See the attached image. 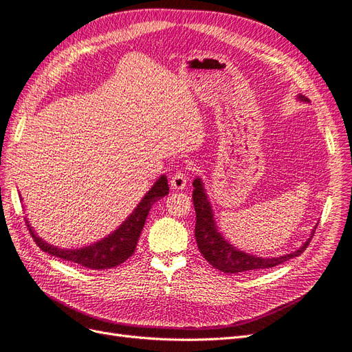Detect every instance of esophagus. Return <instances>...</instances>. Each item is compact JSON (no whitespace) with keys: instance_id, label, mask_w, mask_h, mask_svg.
I'll return each mask as SVG.
<instances>
[{"instance_id":"34e87169","label":"esophagus","mask_w":352,"mask_h":352,"mask_svg":"<svg viewBox=\"0 0 352 352\" xmlns=\"http://www.w3.org/2000/svg\"><path fill=\"white\" fill-rule=\"evenodd\" d=\"M187 181H188V178L183 171H177L171 178V187H173V190H177V191L184 190L187 186Z\"/></svg>"}]
</instances>
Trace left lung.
I'll use <instances>...</instances> for the list:
<instances>
[{
  "label": "left lung",
  "instance_id": "obj_1",
  "mask_svg": "<svg viewBox=\"0 0 352 352\" xmlns=\"http://www.w3.org/2000/svg\"><path fill=\"white\" fill-rule=\"evenodd\" d=\"M297 100L304 102V104H310V100L301 94L297 95ZM192 186H195V190H192V201H195L196 209L195 234L197 247L203 257H205L214 269L223 272V274H238V272L274 267L276 265L287 262V260L292 257L300 256L311 241L317 225H314L307 241L291 253L282 254L278 257H258L256 254L243 252L234 244H231L228 240H225V236L219 232L203 179L197 177L192 181Z\"/></svg>",
  "mask_w": 352,
  "mask_h": 352
}]
</instances>
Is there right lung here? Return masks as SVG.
<instances>
[{"instance_id":"1","label":"right lung","mask_w":352,"mask_h":352,"mask_svg":"<svg viewBox=\"0 0 352 352\" xmlns=\"http://www.w3.org/2000/svg\"><path fill=\"white\" fill-rule=\"evenodd\" d=\"M168 192V179L166 175L162 174L155 181V184L149 188V191L143 196V199L139 201V205L135 206L129 217L120 223L117 230H114L107 236L100 238V240L83 247L60 248L56 245H52L35 232L28 218L26 225L33 236V240L36 241L42 252L67 260V262L77 263L87 269H111L121 265L122 262H126V260L134 253L152 205L155 201L165 197Z\"/></svg>"}]
</instances>
